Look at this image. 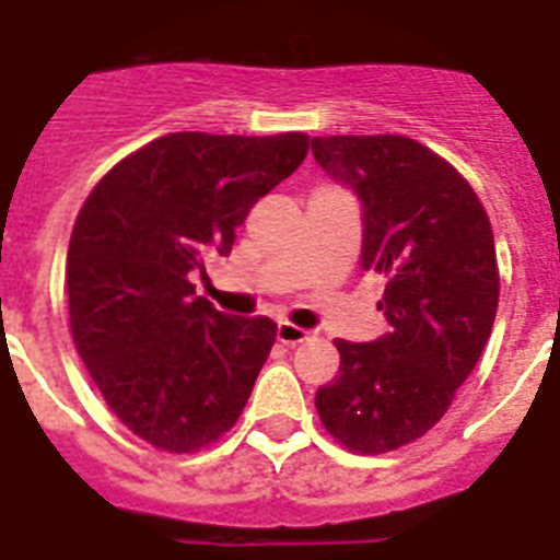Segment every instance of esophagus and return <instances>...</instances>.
I'll list each match as a JSON object with an SVG mask.
<instances>
[{
	"instance_id": "1",
	"label": "esophagus",
	"mask_w": 560,
	"mask_h": 560,
	"mask_svg": "<svg viewBox=\"0 0 560 560\" xmlns=\"http://www.w3.org/2000/svg\"><path fill=\"white\" fill-rule=\"evenodd\" d=\"M311 334L305 331V328H299V325H290V323H279V328H276V340L281 342V346H299V342H305Z\"/></svg>"
}]
</instances>
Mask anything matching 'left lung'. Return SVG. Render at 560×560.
Returning a JSON list of instances; mask_svg holds the SVG:
<instances>
[{"instance_id": "1", "label": "left lung", "mask_w": 560, "mask_h": 560, "mask_svg": "<svg viewBox=\"0 0 560 560\" xmlns=\"http://www.w3.org/2000/svg\"><path fill=\"white\" fill-rule=\"evenodd\" d=\"M314 160L358 194L363 270L386 276L389 331L337 340L340 374L316 392L325 430L358 453L416 442L447 412L494 328V232L459 171L407 136H316Z\"/></svg>"}]
</instances>
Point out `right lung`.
I'll list each match as a JSON object with an SVG mask.
<instances>
[{
  "mask_svg": "<svg viewBox=\"0 0 560 560\" xmlns=\"http://www.w3.org/2000/svg\"><path fill=\"white\" fill-rule=\"evenodd\" d=\"M305 133H168L121 160L74 220L66 290L74 349L139 439L191 453L244 412L276 342L267 316L194 293L249 209L307 156Z\"/></svg>",
  "mask_w": 560,
  "mask_h": 560,
  "instance_id": "obj_1",
  "label": "right lung"
}]
</instances>
